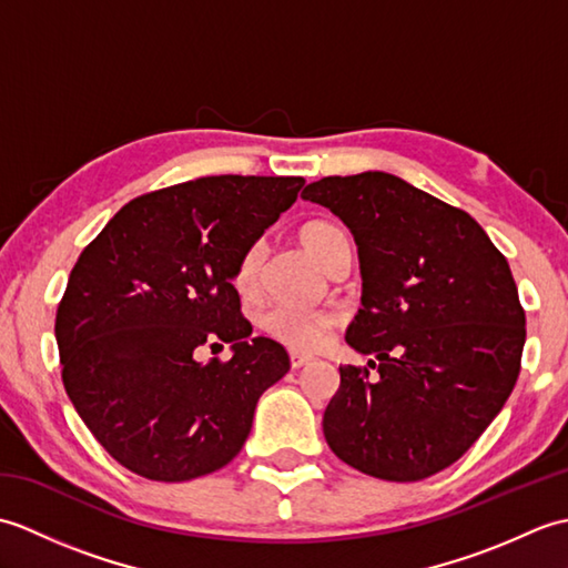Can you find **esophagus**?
<instances>
[{
  "mask_svg": "<svg viewBox=\"0 0 568 568\" xmlns=\"http://www.w3.org/2000/svg\"><path fill=\"white\" fill-rule=\"evenodd\" d=\"M312 361V356H305V354H297V352H293L291 354V366L293 368H303V366H307Z\"/></svg>",
  "mask_w": 568,
  "mask_h": 568,
  "instance_id": "esophagus-1",
  "label": "esophagus"
}]
</instances>
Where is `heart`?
<instances>
[{
	"instance_id": "b5f03b06",
	"label": "heart",
	"mask_w": 568,
	"mask_h": 568,
	"mask_svg": "<svg viewBox=\"0 0 568 568\" xmlns=\"http://www.w3.org/2000/svg\"><path fill=\"white\" fill-rule=\"evenodd\" d=\"M300 241L322 265H327L332 256L346 241V234L332 222H307L300 229ZM261 265L263 244H251L234 268V287L241 297H256L261 291ZM258 327L293 352H315L329 339L336 327V312L329 307H300L277 303L265 307L258 315Z\"/></svg>"
}]
</instances>
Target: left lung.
Instances as JSON below:
<instances>
[{
  "label": "left lung",
  "instance_id": "8db88e82",
  "mask_svg": "<svg viewBox=\"0 0 568 568\" xmlns=\"http://www.w3.org/2000/svg\"><path fill=\"white\" fill-rule=\"evenodd\" d=\"M303 197L354 234L364 293L346 344L378 358L376 376L339 366L324 439L373 478L439 474L520 376L525 310L510 265L474 216L390 173L322 178Z\"/></svg>",
  "mask_w": 568,
  "mask_h": 568
}]
</instances>
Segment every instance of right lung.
<instances>
[{"mask_svg":"<svg viewBox=\"0 0 568 568\" xmlns=\"http://www.w3.org/2000/svg\"><path fill=\"white\" fill-rule=\"evenodd\" d=\"M303 178L210 175L119 210L70 271L55 315L63 385L110 456L178 484L226 466L258 397L291 371L251 336L236 261L297 200ZM233 344L229 362L202 345Z\"/></svg>","mask_w":568,"mask_h":568,"instance_id":"right-lung-1","label":"right lung"}]
</instances>
